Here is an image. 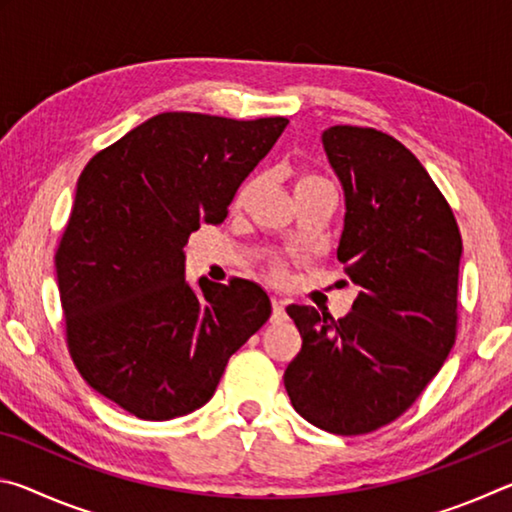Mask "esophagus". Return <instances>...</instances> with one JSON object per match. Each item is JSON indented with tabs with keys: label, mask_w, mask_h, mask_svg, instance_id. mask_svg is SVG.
Returning a JSON list of instances; mask_svg holds the SVG:
<instances>
[{
	"label": "esophagus",
	"mask_w": 512,
	"mask_h": 512,
	"mask_svg": "<svg viewBox=\"0 0 512 512\" xmlns=\"http://www.w3.org/2000/svg\"><path fill=\"white\" fill-rule=\"evenodd\" d=\"M271 305H273V316L271 318L275 320V323H277V320H284V316H287V314H284V300L273 298Z\"/></svg>",
	"instance_id": "34e87169"
}]
</instances>
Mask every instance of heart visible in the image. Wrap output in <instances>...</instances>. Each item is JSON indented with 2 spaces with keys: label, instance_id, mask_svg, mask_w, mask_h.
<instances>
[{
  "label": "heart",
  "instance_id": "b5f03b06",
  "mask_svg": "<svg viewBox=\"0 0 512 512\" xmlns=\"http://www.w3.org/2000/svg\"><path fill=\"white\" fill-rule=\"evenodd\" d=\"M259 185H262V180H259V178L248 180V183L241 187L237 196H235V207L246 205L250 201V196H255ZM307 187H329V183L320 176H314V173H302V176L296 180V189H307ZM271 275L275 277V280H284V277H287V273H284L282 266H275Z\"/></svg>",
  "mask_w": 512,
  "mask_h": 512
}]
</instances>
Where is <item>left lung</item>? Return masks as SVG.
I'll return each mask as SVG.
<instances>
[{"instance_id":"1","label":"left lung","mask_w":512,"mask_h":512,"mask_svg":"<svg viewBox=\"0 0 512 512\" xmlns=\"http://www.w3.org/2000/svg\"><path fill=\"white\" fill-rule=\"evenodd\" d=\"M323 146L345 194L336 257L359 296L339 320L287 307L302 350L284 386L314 427L359 436L400 418L443 368L456 341L463 241L445 196L395 137L332 126Z\"/></svg>"}]
</instances>
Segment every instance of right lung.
Masks as SVG:
<instances>
[{"mask_svg":"<svg viewBox=\"0 0 512 512\" xmlns=\"http://www.w3.org/2000/svg\"><path fill=\"white\" fill-rule=\"evenodd\" d=\"M289 119L162 112L85 164L56 250L74 366L142 420L210 402L228 359L271 316L259 284L185 280L189 235L221 223Z\"/></svg>","mask_w":512,"mask_h":512,"instance_id":"obj_1","label":"right lung"}]
</instances>
